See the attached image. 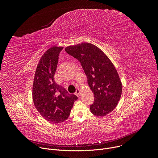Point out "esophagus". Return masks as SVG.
<instances>
[{
	"mask_svg": "<svg viewBox=\"0 0 158 158\" xmlns=\"http://www.w3.org/2000/svg\"><path fill=\"white\" fill-rule=\"evenodd\" d=\"M76 94L77 95V96H79L80 95V90L79 88L76 89Z\"/></svg>",
	"mask_w": 158,
	"mask_h": 158,
	"instance_id": "obj_1",
	"label": "esophagus"
}]
</instances>
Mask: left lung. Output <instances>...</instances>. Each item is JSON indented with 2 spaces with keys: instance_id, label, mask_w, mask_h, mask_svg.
I'll use <instances>...</instances> for the list:
<instances>
[{
  "instance_id": "left-lung-1",
  "label": "left lung",
  "mask_w": 158,
  "mask_h": 158,
  "mask_svg": "<svg viewBox=\"0 0 158 158\" xmlns=\"http://www.w3.org/2000/svg\"><path fill=\"white\" fill-rule=\"evenodd\" d=\"M64 50L80 62L87 77L94 95L91 112L98 117L111 112L120 101L122 86L110 60L100 48L89 43L69 46Z\"/></svg>"
}]
</instances>
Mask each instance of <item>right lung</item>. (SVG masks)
I'll list each match as a JSON object with an SVG mask.
<instances>
[{
	"label": "right lung",
	"instance_id": "right-lung-1",
	"mask_svg": "<svg viewBox=\"0 0 158 158\" xmlns=\"http://www.w3.org/2000/svg\"><path fill=\"white\" fill-rule=\"evenodd\" d=\"M63 47H52L41 56L32 86V100L38 111L48 122L58 123L69 117L77 97L57 85L54 76Z\"/></svg>",
	"mask_w": 158,
	"mask_h": 158
}]
</instances>
